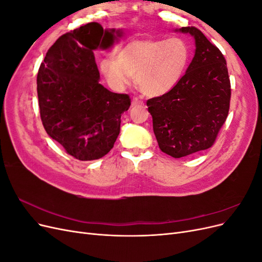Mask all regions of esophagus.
Returning <instances> with one entry per match:
<instances>
[{
	"label": "esophagus",
	"mask_w": 262,
	"mask_h": 262,
	"mask_svg": "<svg viewBox=\"0 0 262 262\" xmlns=\"http://www.w3.org/2000/svg\"><path fill=\"white\" fill-rule=\"evenodd\" d=\"M143 105H144L143 100H141L140 98L134 97V98L132 99V106H143Z\"/></svg>",
	"instance_id": "obj_1"
}]
</instances>
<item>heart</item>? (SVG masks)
Segmentation results:
<instances>
[{
    "instance_id": "b5f03b06",
    "label": "heart",
    "mask_w": 262,
    "mask_h": 262,
    "mask_svg": "<svg viewBox=\"0 0 262 262\" xmlns=\"http://www.w3.org/2000/svg\"><path fill=\"white\" fill-rule=\"evenodd\" d=\"M191 51L180 38H143L124 45L118 58L107 55L100 71L117 91L129 86L137 74L141 91L148 96H162L175 89L186 73Z\"/></svg>"
}]
</instances>
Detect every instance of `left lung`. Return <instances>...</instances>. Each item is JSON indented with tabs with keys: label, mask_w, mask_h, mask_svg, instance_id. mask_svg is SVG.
I'll list each match as a JSON object with an SVG mask.
<instances>
[{
	"label": "left lung",
	"mask_w": 262,
	"mask_h": 262,
	"mask_svg": "<svg viewBox=\"0 0 262 262\" xmlns=\"http://www.w3.org/2000/svg\"><path fill=\"white\" fill-rule=\"evenodd\" d=\"M194 38V57L175 89L146 101L162 152L175 158L210 148L224 124L231 101L226 60L201 30L181 27Z\"/></svg>",
	"instance_id": "obj_1"
}]
</instances>
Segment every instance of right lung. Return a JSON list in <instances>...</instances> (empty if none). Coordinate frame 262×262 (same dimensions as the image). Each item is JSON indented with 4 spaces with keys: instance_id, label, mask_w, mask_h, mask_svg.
Listing matches in <instances>:
<instances>
[{
    "instance_id": "right-lung-1",
    "label": "right lung",
    "mask_w": 262,
    "mask_h": 262,
    "mask_svg": "<svg viewBox=\"0 0 262 262\" xmlns=\"http://www.w3.org/2000/svg\"><path fill=\"white\" fill-rule=\"evenodd\" d=\"M121 30L89 23L62 35L47 52L37 75L40 117L48 136L80 161H94L114 147L121 115L129 109L126 94L99 83L94 50L109 48Z\"/></svg>"
}]
</instances>
